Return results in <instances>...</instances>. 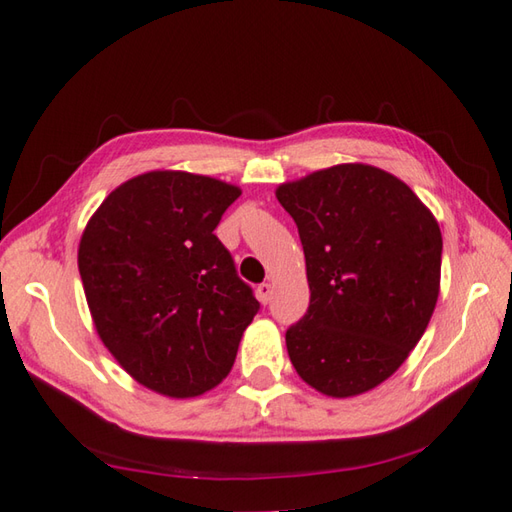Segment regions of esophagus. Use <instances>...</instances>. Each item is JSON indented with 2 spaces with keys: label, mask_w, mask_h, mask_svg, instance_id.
Segmentation results:
<instances>
[{
  "label": "esophagus",
  "mask_w": 512,
  "mask_h": 512,
  "mask_svg": "<svg viewBox=\"0 0 512 512\" xmlns=\"http://www.w3.org/2000/svg\"><path fill=\"white\" fill-rule=\"evenodd\" d=\"M255 292H257V299L266 306V303L270 301V297H273V286H270V284H259Z\"/></svg>",
  "instance_id": "34e87169"
}]
</instances>
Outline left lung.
<instances>
[{"label":"left lung","mask_w":512,"mask_h":512,"mask_svg":"<svg viewBox=\"0 0 512 512\" xmlns=\"http://www.w3.org/2000/svg\"><path fill=\"white\" fill-rule=\"evenodd\" d=\"M306 255L310 306L286 332L292 367L330 398L378 387L407 361L440 295L438 220L394 173L345 162L279 184Z\"/></svg>","instance_id":"left-lung-1"}]
</instances>
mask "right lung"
I'll return each mask as SVG.
<instances>
[{
    "label": "right lung",
    "mask_w": 512,
    "mask_h": 512,
    "mask_svg": "<svg viewBox=\"0 0 512 512\" xmlns=\"http://www.w3.org/2000/svg\"><path fill=\"white\" fill-rule=\"evenodd\" d=\"M239 195L200 173L147 171L107 195L83 228L79 273L96 334L160 396L220 385L259 310L213 233Z\"/></svg>",
    "instance_id": "obj_1"
}]
</instances>
